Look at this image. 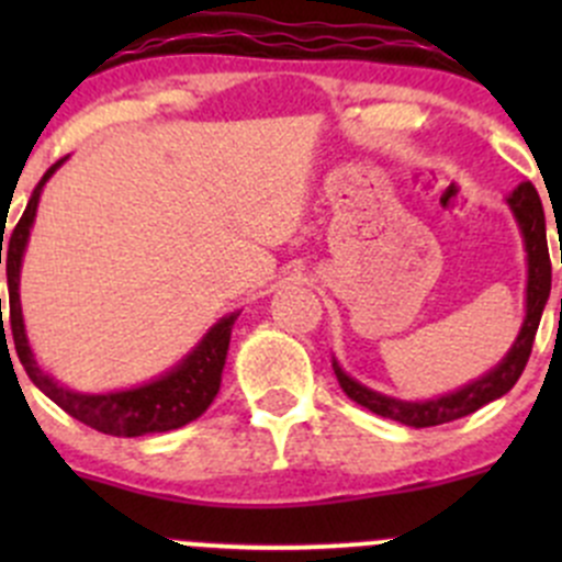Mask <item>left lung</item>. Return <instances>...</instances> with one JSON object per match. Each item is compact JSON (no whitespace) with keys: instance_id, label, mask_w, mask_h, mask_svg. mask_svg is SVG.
I'll use <instances>...</instances> for the list:
<instances>
[{"instance_id":"left-lung-1","label":"left lung","mask_w":562,"mask_h":562,"mask_svg":"<svg viewBox=\"0 0 562 562\" xmlns=\"http://www.w3.org/2000/svg\"><path fill=\"white\" fill-rule=\"evenodd\" d=\"M508 206H512L514 217H517L519 231H522L525 239V252H527V299H525V323L519 328L517 342L512 345V350L506 353V359L495 367V370L486 372L479 381L468 383L459 391L438 396V400L427 402H402L394 396L378 394V391L361 386L359 381H353L350 375H345L342 367L334 361V375H337L339 386L353 402H359L367 411L378 413V416L391 418V422H400L405 427H438V424L457 422V418L470 416L479 407H484L486 402L497 400V396L508 394L514 389V383L522 375L527 359H530L532 339H536L538 323H541V313L547 307L549 291H552V263H549V247H547V220H543V206L541 198H538L536 187L530 181H522L517 190L508 195ZM562 260V252H560Z\"/></svg>"}]
</instances>
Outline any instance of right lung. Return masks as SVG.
<instances>
[{
	"label": "right lung",
	"instance_id": "add662e5",
	"mask_svg": "<svg viewBox=\"0 0 562 562\" xmlns=\"http://www.w3.org/2000/svg\"><path fill=\"white\" fill-rule=\"evenodd\" d=\"M65 160L67 157H61L59 162H54V166L43 173V179L37 181L35 192H32L30 203H26L24 214H21L19 225L13 228V234H8V245L4 247L0 245V263L4 258V269H8V291H10L8 326L10 331H13L15 353H19L26 375L32 378V383H35L48 400H54L61 411L70 413L72 418H78V422L87 424V427L98 429V432L113 435V438H140V435L168 432V429L184 427V424L195 422V418L212 405L214 396H217L220 381H223L225 356H228V345H231V328H234L239 313L220 317V321L209 328L206 337L192 348V353L187 356V359H181L171 372L160 375L157 381L144 383V386H135L127 391H108V394H81V391H70L59 386L48 372L40 370L35 356H32L30 339H26V328H24V315H21V296H19L21 260H24L26 241H30L32 223H35L40 192H43L45 181L54 176L56 168H59ZM0 241H4V234ZM0 317H2V307H0ZM2 337H4V321H2Z\"/></svg>",
	"mask_w": 562,
	"mask_h": 562
}]
</instances>
